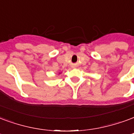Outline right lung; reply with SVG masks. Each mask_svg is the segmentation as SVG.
Instances as JSON below:
<instances>
[{
    "label": "right lung",
    "mask_w": 134,
    "mask_h": 134,
    "mask_svg": "<svg viewBox=\"0 0 134 134\" xmlns=\"http://www.w3.org/2000/svg\"><path fill=\"white\" fill-rule=\"evenodd\" d=\"M61 73H62V72H59V75H60V74H61Z\"/></svg>",
    "instance_id": "right-lung-1"
}]
</instances>
